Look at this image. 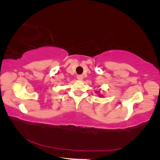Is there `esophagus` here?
I'll return each mask as SVG.
<instances>
[{"label":"esophagus","instance_id":"esophagus-1","mask_svg":"<svg viewBox=\"0 0 160 160\" xmlns=\"http://www.w3.org/2000/svg\"><path fill=\"white\" fill-rule=\"evenodd\" d=\"M77 78H78V80H83V75H78V76H77Z\"/></svg>","mask_w":160,"mask_h":160}]
</instances>
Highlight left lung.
Masks as SVG:
<instances>
[{"label": "left lung", "mask_w": 160, "mask_h": 160, "mask_svg": "<svg viewBox=\"0 0 160 160\" xmlns=\"http://www.w3.org/2000/svg\"><path fill=\"white\" fill-rule=\"evenodd\" d=\"M99 96H100V97H101V96H102V95H99Z\"/></svg>", "instance_id": "8db88e82"}]
</instances>
